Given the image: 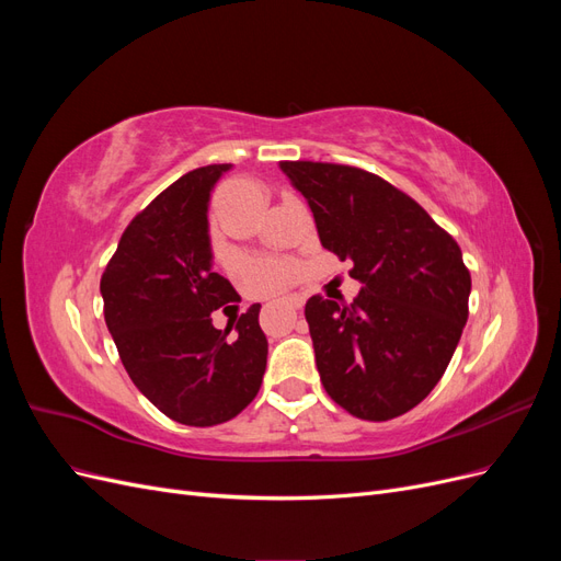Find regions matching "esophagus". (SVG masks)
<instances>
[{
	"instance_id": "1",
	"label": "esophagus",
	"mask_w": 561,
	"mask_h": 561,
	"mask_svg": "<svg viewBox=\"0 0 561 561\" xmlns=\"http://www.w3.org/2000/svg\"><path fill=\"white\" fill-rule=\"evenodd\" d=\"M285 307H287V309H290V311H293V313H297V311H299V309H301V299H297V297H293V299H290V301H287V304H285Z\"/></svg>"
}]
</instances>
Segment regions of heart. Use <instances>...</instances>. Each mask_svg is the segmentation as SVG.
I'll return each instance as SVG.
<instances>
[{"label":"heart","mask_w":561,"mask_h":561,"mask_svg":"<svg viewBox=\"0 0 561 561\" xmlns=\"http://www.w3.org/2000/svg\"><path fill=\"white\" fill-rule=\"evenodd\" d=\"M215 252L222 262H227V264L231 262V252L225 245L217 243ZM243 276H245V280H248L252 290L268 295V293L283 290V287L293 280L295 266L287 264V262H250L243 268Z\"/></svg>","instance_id":"b5f03b06"}]
</instances>
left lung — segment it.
Instances as JSON below:
<instances>
[{
	"mask_svg": "<svg viewBox=\"0 0 561 561\" xmlns=\"http://www.w3.org/2000/svg\"><path fill=\"white\" fill-rule=\"evenodd\" d=\"M309 201L320 243L351 260L363 290L351 304L307 301L328 396L353 416L388 421L426 398L468 320L470 271L451 236L419 203L363 168L280 161Z\"/></svg>",
	"mask_w": 561,
	"mask_h": 561,
	"instance_id": "obj_1",
	"label": "left lung"
}]
</instances>
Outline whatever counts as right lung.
<instances>
[{
    "label": "right lung",
    "mask_w": 561,
    "mask_h": 561,
    "mask_svg": "<svg viewBox=\"0 0 561 561\" xmlns=\"http://www.w3.org/2000/svg\"><path fill=\"white\" fill-rule=\"evenodd\" d=\"M229 163L182 175L130 219L100 278L105 322L128 377L168 419L217 426L260 393L266 336L260 304L236 318L233 336L210 313L241 299L213 271L208 201Z\"/></svg>",
    "instance_id": "add662e5"
}]
</instances>
